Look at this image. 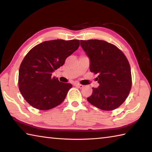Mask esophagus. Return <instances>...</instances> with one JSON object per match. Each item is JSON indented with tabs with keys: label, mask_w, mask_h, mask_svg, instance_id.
<instances>
[{
	"label": "esophagus",
	"mask_w": 152,
	"mask_h": 152,
	"mask_svg": "<svg viewBox=\"0 0 152 152\" xmlns=\"http://www.w3.org/2000/svg\"><path fill=\"white\" fill-rule=\"evenodd\" d=\"M74 86H76V87H78V88H82L84 87V86L82 85V84H79V83H74Z\"/></svg>",
	"instance_id": "esophagus-1"
}]
</instances>
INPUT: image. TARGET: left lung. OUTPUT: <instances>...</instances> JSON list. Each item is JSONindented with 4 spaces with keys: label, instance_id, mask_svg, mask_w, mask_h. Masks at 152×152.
<instances>
[{
    "label": "left lung",
    "instance_id": "obj_1",
    "mask_svg": "<svg viewBox=\"0 0 152 152\" xmlns=\"http://www.w3.org/2000/svg\"><path fill=\"white\" fill-rule=\"evenodd\" d=\"M81 47L90 58V70L98 74L99 84L87 98L93 106L113 110L125 101L132 86L127 58L117 46L103 40H80Z\"/></svg>",
    "mask_w": 152,
    "mask_h": 152
}]
</instances>
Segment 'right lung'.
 <instances>
[{
    "mask_svg": "<svg viewBox=\"0 0 152 152\" xmlns=\"http://www.w3.org/2000/svg\"><path fill=\"white\" fill-rule=\"evenodd\" d=\"M78 39L46 41L25 56L19 71V88L25 101L39 110H50L62 102L72 85L64 83L51 73L63 66L78 50Z\"/></svg>",
    "mask_w": 152,
    "mask_h": 152,
    "instance_id": "1",
    "label": "right lung"
}]
</instances>
